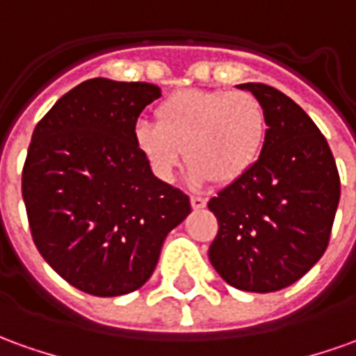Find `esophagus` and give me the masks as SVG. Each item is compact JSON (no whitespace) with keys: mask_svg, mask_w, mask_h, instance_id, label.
Segmentation results:
<instances>
[{"mask_svg":"<svg viewBox=\"0 0 356 356\" xmlns=\"http://www.w3.org/2000/svg\"><path fill=\"white\" fill-rule=\"evenodd\" d=\"M191 207L195 210H200L207 207V198L202 197H191Z\"/></svg>","mask_w":356,"mask_h":356,"instance_id":"esophagus-1","label":"esophagus"}]
</instances>
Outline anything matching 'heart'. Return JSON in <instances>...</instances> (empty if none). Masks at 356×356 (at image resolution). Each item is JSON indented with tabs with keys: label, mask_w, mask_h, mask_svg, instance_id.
Returning a JSON list of instances; mask_svg holds the SVG:
<instances>
[{
	"label": "heart",
	"mask_w": 356,
	"mask_h": 356,
	"mask_svg": "<svg viewBox=\"0 0 356 356\" xmlns=\"http://www.w3.org/2000/svg\"><path fill=\"white\" fill-rule=\"evenodd\" d=\"M267 132V111L255 95L185 89L159 103L156 124L140 120L132 138L140 156L163 181L173 179L185 149L195 183L212 179L229 185L257 165Z\"/></svg>",
	"instance_id": "heart-1"
}]
</instances>
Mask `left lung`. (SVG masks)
I'll list each match as a JSON object with an SVG mask.
<instances>
[{
	"mask_svg": "<svg viewBox=\"0 0 356 356\" xmlns=\"http://www.w3.org/2000/svg\"><path fill=\"white\" fill-rule=\"evenodd\" d=\"M269 120L257 165L209 200L218 220L212 267L229 286L275 292L302 279L327 249L341 181L327 140L304 108L265 83H241Z\"/></svg>",
	"mask_w": 356,
	"mask_h": 356,
	"instance_id": "1",
	"label": "left lung"
}]
</instances>
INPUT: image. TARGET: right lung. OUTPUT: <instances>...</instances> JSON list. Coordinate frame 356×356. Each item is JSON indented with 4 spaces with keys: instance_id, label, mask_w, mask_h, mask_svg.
Segmentation results:
<instances>
[{
    "instance_id": "1",
    "label": "right lung",
    "mask_w": 356,
    "mask_h": 356,
    "mask_svg": "<svg viewBox=\"0 0 356 356\" xmlns=\"http://www.w3.org/2000/svg\"><path fill=\"white\" fill-rule=\"evenodd\" d=\"M158 97L154 83L87 79L33 132L23 168L33 241L81 292L108 298L140 289L191 212L187 195L152 173L132 138Z\"/></svg>"
}]
</instances>
